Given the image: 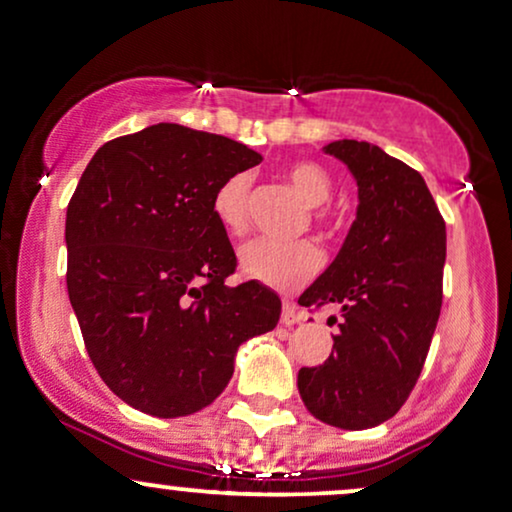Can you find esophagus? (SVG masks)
Segmentation results:
<instances>
[{
  "label": "esophagus",
  "mask_w": 512,
  "mask_h": 512,
  "mask_svg": "<svg viewBox=\"0 0 512 512\" xmlns=\"http://www.w3.org/2000/svg\"><path fill=\"white\" fill-rule=\"evenodd\" d=\"M301 320H304V315L299 313V308H296V306L292 304V301H285V304H282L280 323L287 325V327H292V325H296V323H301Z\"/></svg>",
  "instance_id": "esophagus-1"
}]
</instances>
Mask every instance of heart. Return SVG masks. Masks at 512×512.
I'll list each match as a JSON object with an SVG mask.
<instances>
[{"mask_svg": "<svg viewBox=\"0 0 512 512\" xmlns=\"http://www.w3.org/2000/svg\"><path fill=\"white\" fill-rule=\"evenodd\" d=\"M285 178L306 204L313 206V218L323 223L327 218L325 201L332 194V178L323 166L313 161H292L285 168ZM249 173H235L225 178L213 192V216L230 235H244L249 225ZM323 266V254L313 242H273V239H254L239 251V270L249 280L261 285L294 292L306 285Z\"/></svg>", "mask_w": 512, "mask_h": 512, "instance_id": "b5f03b06", "label": "heart"}]
</instances>
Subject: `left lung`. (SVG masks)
Segmentation results:
<instances>
[{
    "instance_id": "obj_1",
    "label": "left lung",
    "mask_w": 512,
    "mask_h": 512,
    "mask_svg": "<svg viewBox=\"0 0 512 512\" xmlns=\"http://www.w3.org/2000/svg\"><path fill=\"white\" fill-rule=\"evenodd\" d=\"M323 149L351 170L358 208L337 258L299 296L301 306L339 304L342 323L330 358L301 368L296 384L318 420L368 430L399 413L425 365L441 311L446 225L418 170L370 142Z\"/></svg>"
}]
</instances>
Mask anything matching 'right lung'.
Segmentation results:
<instances>
[{"instance_id": "right-lung-1", "label": "right lung", "mask_w": 512, "mask_h": 512, "mask_svg": "<svg viewBox=\"0 0 512 512\" xmlns=\"http://www.w3.org/2000/svg\"><path fill=\"white\" fill-rule=\"evenodd\" d=\"M256 163L230 137L159 123L99 147L75 187L68 299L99 377L142 413L206 408L239 346L280 320L268 287L225 282L237 256L211 206L220 182Z\"/></svg>"}]
</instances>
